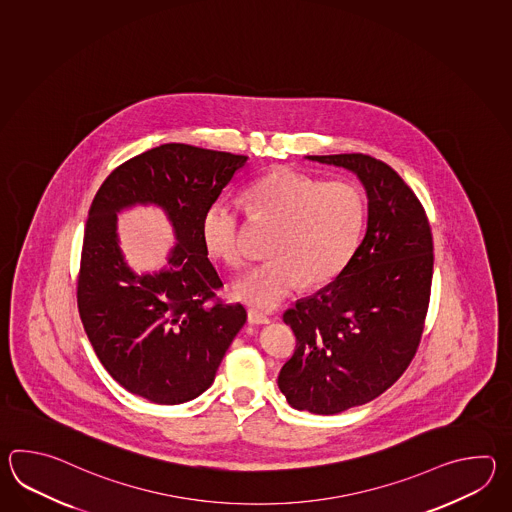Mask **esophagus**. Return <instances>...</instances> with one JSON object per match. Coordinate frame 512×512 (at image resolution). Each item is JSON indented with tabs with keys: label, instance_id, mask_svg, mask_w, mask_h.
Wrapping results in <instances>:
<instances>
[{
	"label": "esophagus",
	"instance_id": "obj_1",
	"mask_svg": "<svg viewBox=\"0 0 512 512\" xmlns=\"http://www.w3.org/2000/svg\"><path fill=\"white\" fill-rule=\"evenodd\" d=\"M249 322L254 324V326H263V324H269L271 320H269V316L263 315V313L256 311V309H249Z\"/></svg>",
	"mask_w": 512,
	"mask_h": 512
}]
</instances>
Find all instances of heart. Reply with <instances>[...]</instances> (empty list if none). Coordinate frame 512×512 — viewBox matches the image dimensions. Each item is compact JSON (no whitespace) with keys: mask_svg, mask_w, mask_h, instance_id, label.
Masks as SVG:
<instances>
[{"mask_svg":"<svg viewBox=\"0 0 512 512\" xmlns=\"http://www.w3.org/2000/svg\"><path fill=\"white\" fill-rule=\"evenodd\" d=\"M247 212L276 225L269 245L272 260L261 263L234 283V296L258 309H274L305 285L335 280L359 247L368 216L362 186L349 179L324 181L291 168L256 179L245 192ZM240 212L229 201H216L201 219L207 251L240 267Z\"/></svg>","mask_w":512,"mask_h":512,"instance_id":"heart-1","label":"heart"}]
</instances>
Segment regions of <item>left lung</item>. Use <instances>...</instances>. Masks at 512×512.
I'll list each match as a JSON object with an SVG mask.
<instances>
[{"label":"left lung","mask_w":512,"mask_h":512,"mask_svg":"<svg viewBox=\"0 0 512 512\" xmlns=\"http://www.w3.org/2000/svg\"><path fill=\"white\" fill-rule=\"evenodd\" d=\"M305 159L353 172L368 197V227L348 267L283 315L296 349L278 388L296 410L333 415L379 397L414 359L434 245L419 199L388 164L362 153Z\"/></svg>","instance_id":"obj_1"}]
</instances>
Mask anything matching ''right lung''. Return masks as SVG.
I'll return each mask as SVG.
<instances>
[{
    "label": "right lung",
    "instance_id": "1",
    "mask_svg": "<svg viewBox=\"0 0 512 512\" xmlns=\"http://www.w3.org/2000/svg\"><path fill=\"white\" fill-rule=\"evenodd\" d=\"M249 157L170 142L115 168L87 214L78 311L109 375L155 404L196 399L247 322L241 304L214 302L223 280L208 260L201 219ZM161 207L175 247L159 272L137 273L119 249L116 219Z\"/></svg>",
    "mask_w": 512,
    "mask_h": 512
}]
</instances>
